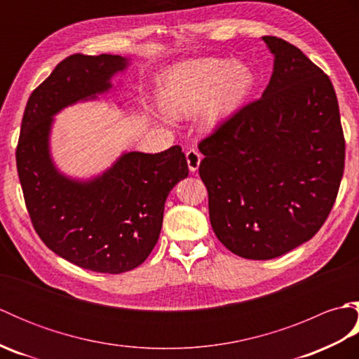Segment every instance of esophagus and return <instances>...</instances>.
I'll return each mask as SVG.
<instances>
[{
  "label": "esophagus",
  "instance_id": "obj_1",
  "mask_svg": "<svg viewBox=\"0 0 359 359\" xmlns=\"http://www.w3.org/2000/svg\"><path fill=\"white\" fill-rule=\"evenodd\" d=\"M201 160H202V156L197 149H189L187 152V163H188V168L191 172H196L197 170H199Z\"/></svg>",
  "mask_w": 359,
  "mask_h": 359
}]
</instances>
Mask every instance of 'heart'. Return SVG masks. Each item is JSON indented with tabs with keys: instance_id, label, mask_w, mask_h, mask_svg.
Instances as JSON below:
<instances>
[{
	"instance_id": "1",
	"label": "heart",
	"mask_w": 359,
	"mask_h": 359,
	"mask_svg": "<svg viewBox=\"0 0 359 359\" xmlns=\"http://www.w3.org/2000/svg\"><path fill=\"white\" fill-rule=\"evenodd\" d=\"M255 85L253 72L241 62L197 58L172 66L160 81L165 111L184 118L202 108V123L217 126L238 111Z\"/></svg>"
}]
</instances>
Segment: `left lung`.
I'll use <instances>...</instances> for the list:
<instances>
[{"mask_svg":"<svg viewBox=\"0 0 359 359\" xmlns=\"http://www.w3.org/2000/svg\"><path fill=\"white\" fill-rule=\"evenodd\" d=\"M269 86L199 143L217 239L266 261L310 241L329 217L344 172L346 142L330 79L282 38Z\"/></svg>","mask_w":359,"mask_h":359,"instance_id":"left-lung-1","label":"left lung"}]
</instances>
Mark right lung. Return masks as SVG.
<instances>
[{
  "mask_svg": "<svg viewBox=\"0 0 359 359\" xmlns=\"http://www.w3.org/2000/svg\"><path fill=\"white\" fill-rule=\"evenodd\" d=\"M128 65L109 53L65 58L30 94L17 147L26 207L46 247L81 269L111 274L135 269L154 248L166 197L188 175L185 154L177 144L157 154L123 152L100 175L79 180L57 170L49 137L55 114L108 93Z\"/></svg>",
  "mask_w": 359,
  "mask_h": 359,
  "instance_id": "right-lung-1",
  "label": "right lung"
}]
</instances>
